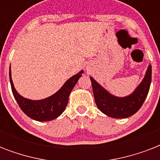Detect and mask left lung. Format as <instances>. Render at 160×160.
<instances>
[{"instance_id":"8db88e82","label":"left lung","mask_w":160,"mask_h":160,"mask_svg":"<svg viewBox=\"0 0 160 160\" xmlns=\"http://www.w3.org/2000/svg\"><path fill=\"white\" fill-rule=\"evenodd\" d=\"M152 67L149 65L144 80L131 95L116 97L107 92L104 88L90 77L95 104L100 111L112 118L124 119L135 114L142 106L149 93L151 83Z\"/></svg>"}]
</instances>
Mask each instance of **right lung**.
Listing matches in <instances>:
<instances>
[{
  "label": "right lung",
  "mask_w": 160,
  "mask_h": 160,
  "mask_svg": "<svg viewBox=\"0 0 160 160\" xmlns=\"http://www.w3.org/2000/svg\"><path fill=\"white\" fill-rule=\"evenodd\" d=\"M82 73L83 70H81L76 75H73L55 94L41 100H28L19 95L14 87L13 82L11 80V67H10L9 75H10L11 90L21 110L27 116L35 120L50 121L60 116L65 110L69 100V95L75 84L77 83L78 80L81 77Z\"/></svg>",
  "instance_id": "right-lung-1"
}]
</instances>
